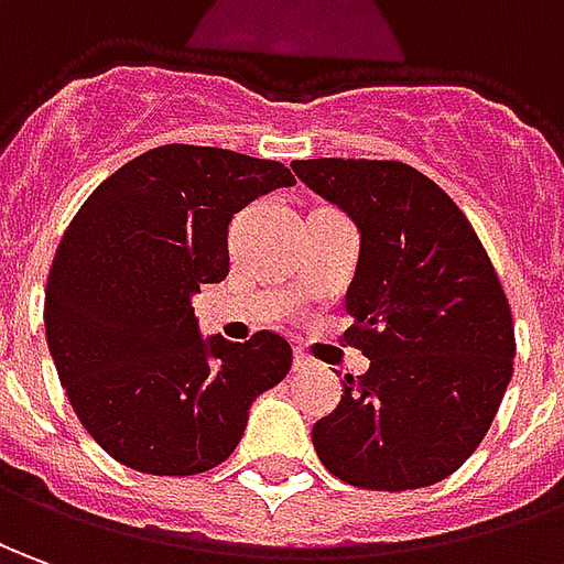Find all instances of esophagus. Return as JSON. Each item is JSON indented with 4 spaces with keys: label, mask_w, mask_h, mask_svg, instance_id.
Here are the masks:
<instances>
[{
    "label": "esophagus",
    "mask_w": 564,
    "mask_h": 564,
    "mask_svg": "<svg viewBox=\"0 0 564 564\" xmlns=\"http://www.w3.org/2000/svg\"><path fill=\"white\" fill-rule=\"evenodd\" d=\"M310 365H313V359H310L306 352H294V368H297V371H304Z\"/></svg>",
    "instance_id": "34e87169"
}]
</instances>
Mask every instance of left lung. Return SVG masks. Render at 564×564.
<instances>
[{
  "instance_id": "left-lung-1",
  "label": "left lung",
  "mask_w": 564,
  "mask_h": 564,
  "mask_svg": "<svg viewBox=\"0 0 564 564\" xmlns=\"http://www.w3.org/2000/svg\"><path fill=\"white\" fill-rule=\"evenodd\" d=\"M291 169L359 230L344 340L371 359L313 426V448L356 488L442 482L479 448L512 378V316L495 267L448 193L411 165L304 159Z\"/></svg>"
}]
</instances>
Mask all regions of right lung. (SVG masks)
Segmentation results:
<instances>
[{
    "mask_svg": "<svg viewBox=\"0 0 564 564\" xmlns=\"http://www.w3.org/2000/svg\"><path fill=\"white\" fill-rule=\"evenodd\" d=\"M291 184L270 159L169 143L73 217L45 282V337L76 417L119 464L153 476L224 464L251 402L285 380V337H202L193 294L230 273L232 215Z\"/></svg>",
    "mask_w": 564,
    "mask_h": 564,
    "instance_id": "obj_1",
    "label": "right lung"
}]
</instances>
